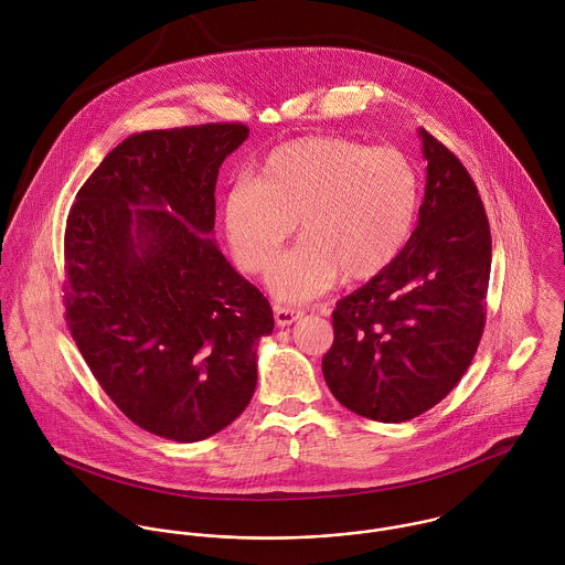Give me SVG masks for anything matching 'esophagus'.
I'll use <instances>...</instances> for the list:
<instances>
[{
  "instance_id": "esophagus-1",
  "label": "esophagus",
  "mask_w": 565,
  "mask_h": 565,
  "mask_svg": "<svg viewBox=\"0 0 565 565\" xmlns=\"http://www.w3.org/2000/svg\"><path fill=\"white\" fill-rule=\"evenodd\" d=\"M303 317V310L299 308H288V306H275V321L279 328L292 326L295 321H299Z\"/></svg>"
}]
</instances>
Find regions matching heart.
Returning <instances> with one entry per match:
<instances>
[{
	"label": "heart",
	"instance_id": "heart-1",
	"mask_svg": "<svg viewBox=\"0 0 565 565\" xmlns=\"http://www.w3.org/2000/svg\"><path fill=\"white\" fill-rule=\"evenodd\" d=\"M417 210L419 177L402 150L308 135L277 146L253 181L228 188L223 228L239 268L262 275L299 221L303 239L275 266L270 288L286 301H308L342 275H382L406 248Z\"/></svg>",
	"mask_w": 565,
	"mask_h": 565
}]
</instances>
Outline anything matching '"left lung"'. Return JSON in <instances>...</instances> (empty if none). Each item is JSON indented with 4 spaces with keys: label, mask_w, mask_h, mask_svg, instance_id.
Returning a JSON list of instances; mask_svg holds the SVG:
<instances>
[{
    "label": "left lung",
    "mask_w": 565,
    "mask_h": 565,
    "mask_svg": "<svg viewBox=\"0 0 565 565\" xmlns=\"http://www.w3.org/2000/svg\"><path fill=\"white\" fill-rule=\"evenodd\" d=\"M419 223L402 255L340 299L323 375L344 408L399 424L458 384L484 330L491 231L458 157L426 128Z\"/></svg>",
    "instance_id": "8db88e82"
}]
</instances>
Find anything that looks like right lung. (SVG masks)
<instances>
[{
    "label": "right lung",
    "instance_id": "add662e5",
    "mask_svg": "<svg viewBox=\"0 0 565 565\" xmlns=\"http://www.w3.org/2000/svg\"><path fill=\"white\" fill-rule=\"evenodd\" d=\"M239 121L126 137L78 190L65 226V321L139 428L203 441L248 406L268 299L210 237Z\"/></svg>",
    "mask_w": 565,
    "mask_h": 565
}]
</instances>
